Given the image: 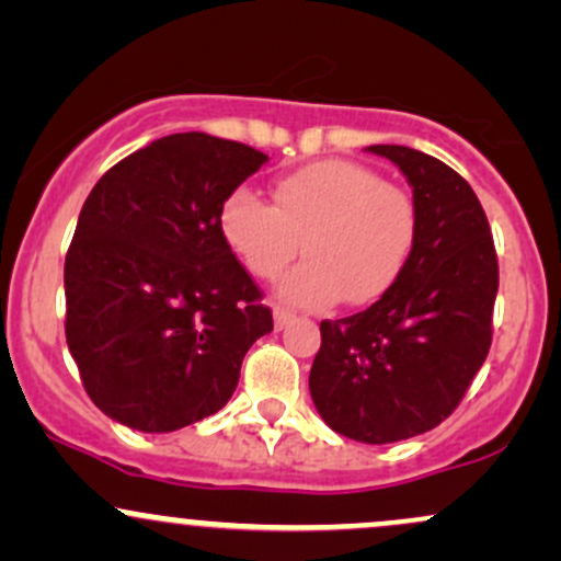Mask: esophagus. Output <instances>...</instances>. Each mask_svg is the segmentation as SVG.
Wrapping results in <instances>:
<instances>
[{"mask_svg":"<svg viewBox=\"0 0 561 561\" xmlns=\"http://www.w3.org/2000/svg\"><path fill=\"white\" fill-rule=\"evenodd\" d=\"M289 321H295V313L289 311V308L276 306V308H274V327H276V330H285Z\"/></svg>","mask_w":561,"mask_h":561,"instance_id":"obj_1","label":"esophagus"}]
</instances>
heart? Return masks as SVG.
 <instances>
[{
  "label": "heart",
  "instance_id": "b5f03b06",
  "mask_svg": "<svg viewBox=\"0 0 561 561\" xmlns=\"http://www.w3.org/2000/svg\"><path fill=\"white\" fill-rule=\"evenodd\" d=\"M218 234L259 279H276L295 306L324 308L343 300L369 306L405 274L420 242V210L401 186L353 160H317L276 179L272 205L234 190L218 205Z\"/></svg>",
  "mask_w": 561,
  "mask_h": 561
}]
</instances>
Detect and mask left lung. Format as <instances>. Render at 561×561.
I'll use <instances>...</instances> for the list:
<instances>
[{"mask_svg":"<svg viewBox=\"0 0 561 561\" xmlns=\"http://www.w3.org/2000/svg\"><path fill=\"white\" fill-rule=\"evenodd\" d=\"M414 190L420 242L385 298L321 321L308 388L334 433L358 443L405 440L461 403L493 340L499 259L478 195L443 160L371 145Z\"/></svg>","mask_w":561,"mask_h":561,"instance_id":"1","label":"left lung"}]
</instances>
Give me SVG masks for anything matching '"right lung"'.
<instances>
[{
	"label": "right lung",
	"instance_id": "1",
	"mask_svg": "<svg viewBox=\"0 0 561 561\" xmlns=\"http://www.w3.org/2000/svg\"><path fill=\"white\" fill-rule=\"evenodd\" d=\"M268 156L203 131L115 163L66 255V340L96 409L173 433L224 409L244 353L274 330L261 289L218 234V205Z\"/></svg>",
	"mask_w": 561,
	"mask_h": 561
}]
</instances>
